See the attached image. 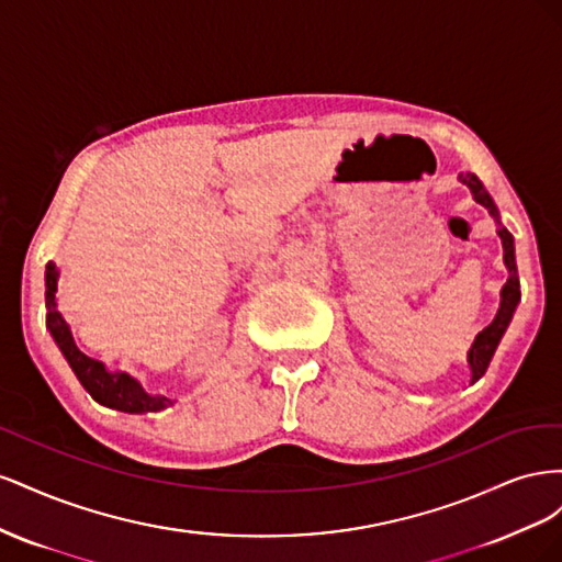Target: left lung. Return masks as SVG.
<instances>
[{
    "instance_id": "obj_1",
    "label": "left lung",
    "mask_w": 562,
    "mask_h": 562,
    "mask_svg": "<svg viewBox=\"0 0 562 562\" xmlns=\"http://www.w3.org/2000/svg\"><path fill=\"white\" fill-rule=\"evenodd\" d=\"M459 180L471 187L473 199L479 201V203H483V206L492 215H495V220L499 223V213H497L495 201H492L490 194L483 190L481 180L475 178V176H471V173L459 176ZM499 239H502V246H504V262L508 267V281L502 288V304H499V312H497L495 321H492L483 333H479V337H475V342H473V347L469 351V363H471V372H473V382L481 380L485 375V370H487V366L492 361V356H495V349L499 345V339L506 333L508 323H512L514 312H516L518 302H520V283H518L516 255H514V236H512V232H506L502 227L499 229Z\"/></svg>"
}]
</instances>
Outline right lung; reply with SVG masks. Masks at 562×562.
I'll use <instances>...</instances> for the list:
<instances>
[{"instance_id":"obj_1","label":"right lung","mask_w":562,"mask_h":562,"mask_svg":"<svg viewBox=\"0 0 562 562\" xmlns=\"http://www.w3.org/2000/svg\"><path fill=\"white\" fill-rule=\"evenodd\" d=\"M56 281L58 271L56 265H46V328L54 335L56 345L60 347L63 356L75 370V375L83 384L89 394L108 407H116L124 413H157L164 411L166 405H171L166 396H149L143 391V386L128 378L126 372H108L105 366L91 359V356L81 353L70 335V328L63 321V316L56 312Z\"/></svg>"}]
</instances>
